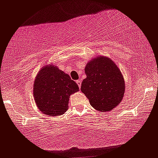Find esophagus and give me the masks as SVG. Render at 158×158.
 Here are the masks:
<instances>
[{
    "mask_svg": "<svg viewBox=\"0 0 158 158\" xmlns=\"http://www.w3.org/2000/svg\"><path fill=\"white\" fill-rule=\"evenodd\" d=\"M77 85H78V87L79 88H81V83H82V81H81V80H78V81H77Z\"/></svg>",
    "mask_w": 158,
    "mask_h": 158,
    "instance_id": "obj_1",
    "label": "esophagus"
}]
</instances>
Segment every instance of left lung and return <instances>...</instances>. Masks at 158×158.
<instances>
[{"instance_id": "left-lung-1", "label": "left lung", "mask_w": 158, "mask_h": 158, "mask_svg": "<svg viewBox=\"0 0 158 158\" xmlns=\"http://www.w3.org/2000/svg\"><path fill=\"white\" fill-rule=\"evenodd\" d=\"M85 73L81 89L91 106L103 112L116 108L125 91L124 77L116 64L110 58L99 56L87 63Z\"/></svg>"}]
</instances>
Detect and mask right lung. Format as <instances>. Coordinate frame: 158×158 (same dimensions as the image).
Segmentation results:
<instances>
[{
  "instance_id": "obj_1",
  "label": "right lung",
  "mask_w": 158,
  "mask_h": 158,
  "mask_svg": "<svg viewBox=\"0 0 158 158\" xmlns=\"http://www.w3.org/2000/svg\"><path fill=\"white\" fill-rule=\"evenodd\" d=\"M79 91L78 85L53 64L44 66L34 83V97L36 106L47 116H60L69 108L70 95Z\"/></svg>"
}]
</instances>
